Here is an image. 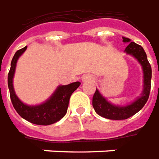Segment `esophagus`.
Masks as SVG:
<instances>
[{
    "mask_svg": "<svg viewBox=\"0 0 159 159\" xmlns=\"http://www.w3.org/2000/svg\"><path fill=\"white\" fill-rule=\"evenodd\" d=\"M82 80H83V82L92 81V78L90 75H85V76H83V78H82Z\"/></svg>",
    "mask_w": 159,
    "mask_h": 159,
    "instance_id": "1",
    "label": "esophagus"
}]
</instances>
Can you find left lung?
I'll use <instances>...</instances> for the list:
<instances>
[{
	"label": "left lung",
	"instance_id": "1",
	"mask_svg": "<svg viewBox=\"0 0 159 159\" xmlns=\"http://www.w3.org/2000/svg\"><path fill=\"white\" fill-rule=\"evenodd\" d=\"M122 42L128 43L125 52L135 58L140 64L143 71V90L139 97L127 105L113 104L103 97L96 89L92 98V106L100 116L110 120H125L138 113L142 109L148 100L151 90L152 67L147 60V56L142 47L135 43L128 38H122Z\"/></svg>",
	"mask_w": 159,
	"mask_h": 159
}]
</instances>
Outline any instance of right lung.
<instances>
[{"instance_id": "right-lung-1", "label": "right lung", "mask_w": 159, "mask_h": 159, "mask_svg": "<svg viewBox=\"0 0 159 159\" xmlns=\"http://www.w3.org/2000/svg\"><path fill=\"white\" fill-rule=\"evenodd\" d=\"M27 49V46L18 50L12 60L11 67L7 76V85L10 98L17 113L25 120L37 125H50L60 121L67 111V107L72 93L80 86V82H74L69 85H59L52 95L43 103L37 105H29L18 98L13 87V77L17 61Z\"/></svg>"}]
</instances>
